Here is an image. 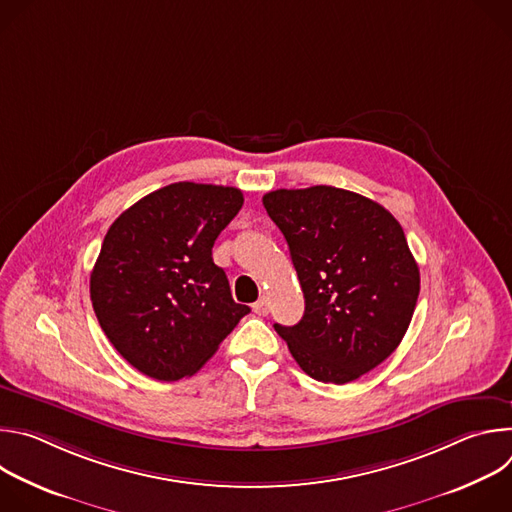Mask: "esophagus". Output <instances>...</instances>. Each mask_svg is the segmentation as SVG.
<instances>
[{
    "label": "esophagus",
    "mask_w": 512,
    "mask_h": 512,
    "mask_svg": "<svg viewBox=\"0 0 512 512\" xmlns=\"http://www.w3.org/2000/svg\"><path fill=\"white\" fill-rule=\"evenodd\" d=\"M269 310H271V302H269V298H261V300H257V302L253 304V312H255V314H259V316H267V314H269Z\"/></svg>",
    "instance_id": "1"
}]
</instances>
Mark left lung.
<instances>
[{
    "instance_id": "obj_1",
    "label": "left lung",
    "mask_w": 512,
    "mask_h": 512,
    "mask_svg": "<svg viewBox=\"0 0 512 512\" xmlns=\"http://www.w3.org/2000/svg\"><path fill=\"white\" fill-rule=\"evenodd\" d=\"M304 291L296 326L275 324L306 375L344 385L389 358L419 296V267L397 218L379 202L334 186L263 196Z\"/></svg>"
}]
</instances>
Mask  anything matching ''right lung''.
<instances>
[{
	"mask_svg": "<svg viewBox=\"0 0 512 512\" xmlns=\"http://www.w3.org/2000/svg\"><path fill=\"white\" fill-rule=\"evenodd\" d=\"M241 206L239 188L176 182L109 227L91 302L109 342L139 373L158 381L194 375L251 312L212 261L216 237Z\"/></svg>",
	"mask_w": 512,
	"mask_h": 512,
	"instance_id": "right-lung-1",
	"label": "right lung"
}]
</instances>
